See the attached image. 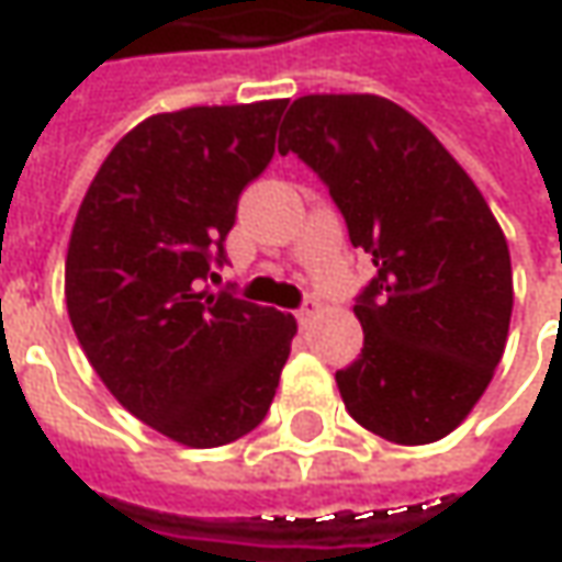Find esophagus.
<instances>
[{
    "instance_id": "esophagus-1",
    "label": "esophagus",
    "mask_w": 562,
    "mask_h": 562,
    "mask_svg": "<svg viewBox=\"0 0 562 562\" xmlns=\"http://www.w3.org/2000/svg\"><path fill=\"white\" fill-rule=\"evenodd\" d=\"M315 313H318V303H315V300H306V303L296 310V322H300V325H306Z\"/></svg>"
}]
</instances>
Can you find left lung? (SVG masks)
<instances>
[{"label":"left lung","instance_id":"1","mask_svg":"<svg viewBox=\"0 0 562 562\" xmlns=\"http://www.w3.org/2000/svg\"><path fill=\"white\" fill-rule=\"evenodd\" d=\"M278 153L325 181L378 269L353 306L362 353L335 375L347 413L384 441H441L485 394L513 315L507 237L482 190L375 93L293 99Z\"/></svg>","mask_w":562,"mask_h":562}]
</instances>
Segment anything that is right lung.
<instances>
[{"mask_svg":"<svg viewBox=\"0 0 562 562\" xmlns=\"http://www.w3.org/2000/svg\"><path fill=\"white\" fill-rule=\"evenodd\" d=\"M284 105L149 115L99 165L71 227L65 303L83 353L127 413L184 447L249 435L291 357L293 315L203 284Z\"/></svg>","mask_w":562,"mask_h":562,"instance_id":"add662e5","label":"right lung"}]
</instances>
